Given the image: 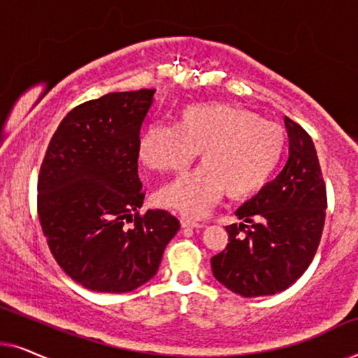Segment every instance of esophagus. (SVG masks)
Returning a JSON list of instances; mask_svg holds the SVG:
<instances>
[{
    "instance_id": "esophagus-1",
    "label": "esophagus",
    "mask_w": 358,
    "mask_h": 358,
    "mask_svg": "<svg viewBox=\"0 0 358 358\" xmlns=\"http://www.w3.org/2000/svg\"><path fill=\"white\" fill-rule=\"evenodd\" d=\"M180 227L182 228H202V224L194 222V220H190L187 217H180Z\"/></svg>"
}]
</instances>
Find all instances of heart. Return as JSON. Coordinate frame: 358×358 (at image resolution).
Segmentation results:
<instances>
[{
  "label": "heart",
  "instance_id": "1",
  "mask_svg": "<svg viewBox=\"0 0 358 358\" xmlns=\"http://www.w3.org/2000/svg\"><path fill=\"white\" fill-rule=\"evenodd\" d=\"M287 145L285 130L256 112L223 102L185 106L176 122H151L138 155L156 173H179L200 151L202 164L159 189L158 200L189 218L208 212L227 192L246 199L268 182Z\"/></svg>",
  "mask_w": 358,
  "mask_h": 358
}]
</instances>
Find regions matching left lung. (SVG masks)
<instances>
[{
	"mask_svg": "<svg viewBox=\"0 0 358 358\" xmlns=\"http://www.w3.org/2000/svg\"><path fill=\"white\" fill-rule=\"evenodd\" d=\"M288 159L280 174L244 202L228 244L212 257L213 277L244 298L275 295L295 283L320 246L326 185L311 136L285 117Z\"/></svg>",
	"mask_w": 358,
	"mask_h": 358,
	"instance_id": "8db88e82",
	"label": "left lung"
}]
</instances>
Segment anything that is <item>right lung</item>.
<instances>
[{"instance_id":"1","label":"right lung","mask_w":358,"mask_h":358,"mask_svg":"<svg viewBox=\"0 0 358 358\" xmlns=\"http://www.w3.org/2000/svg\"><path fill=\"white\" fill-rule=\"evenodd\" d=\"M155 91L109 92L75 107L41 166L42 231L58 266L87 290L125 293L151 280L180 227L164 210L138 215L140 129Z\"/></svg>"}]
</instances>
